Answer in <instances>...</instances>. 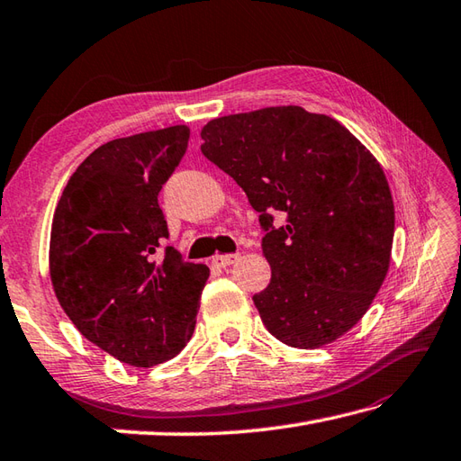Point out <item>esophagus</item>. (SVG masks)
Masks as SVG:
<instances>
[{"instance_id":"1","label":"esophagus","mask_w":461,"mask_h":461,"mask_svg":"<svg viewBox=\"0 0 461 461\" xmlns=\"http://www.w3.org/2000/svg\"><path fill=\"white\" fill-rule=\"evenodd\" d=\"M237 260H239V255H217V257H212V265L219 268H227V267L234 265Z\"/></svg>"}]
</instances>
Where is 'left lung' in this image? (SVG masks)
Segmentation results:
<instances>
[{
    "label": "left lung",
    "instance_id": "left-lung-1",
    "mask_svg": "<svg viewBox=\"0 0 461 461\" xmlns=\"http://www.w3.org/2000/svg\"><path fill=\"white\" fill-rule=\"evenodd\" d=\"M201 137L267 230L272 276L252 296L267 330L293 348L348 332L390 267L393 201L380 163L336 119L296 105L212 119ZM272 212L287 224L275 228Z\"/></svg>",
    "mask_w": 461,
    "mask_h": 461
}]
</instances>
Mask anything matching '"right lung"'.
Masks as SVG:
<instances>
[{
    "instance_id": "add662e5",
    "label": "right lung",
    "mask_w": 461,
    "mask_h": 461,
    "mask_svg": "<svg viewBox=\"0 0 461 461\" xmlns=\"http://www.w3.org/2000/svg\"><path fill=\"white\" fill-rule=\"evenodd\" d=\"M189 135L175 125L101 145L71 175L53 214L55 296L89 342L135 368L185 348L209 278L204 265L163 247L168 229L157 196Z\"/></svg>"
}]
</instances>
